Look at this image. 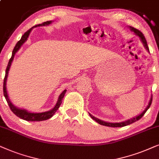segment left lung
<instances>
[{
    "label": "left lung",
    "mask_w": 159,
    "mask_h": 159,
    "mask_svg": "<svg viewBox=\"0 0 159 159\" xmlns=\"http://www.w3.org/2000/svg\"><path fill=\"white\" fill-rule=\"evenodd\" d=\"M130 29L132 30V31H134V33H136L137 35H138L139 38H140L141 40H142V41H143V43L144 44V46H145V47L147 48V50L148 51V52H150V51H149V47H148V43H147V41H146L145 38V36H144V35L143 34V33H141V32L139 31V30L134 28V27H130ZM152 100H153V99H152V97H151V100H150V102H149L147 108H146L145 111H143V113H142L140 115L138 116H137V117H135V118H132V119L126 120V121H124V122H120V123H107V122L102 121V120H101L98 119V118L94 117V116L91 115V114H89V116H91V118H92L93 120H94L95 121H97V123H98V124H101V125L106 126H111V127H123V126H125L129 125V124H133V123H134V122L137 121V120H138L140 119V118L143 117L144 115H145V113H146V111H147L148 110L149 107H151V103H152Z\"/></svg>",
    "instance_id": "8db88e82"
}]
</instances>
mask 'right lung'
I'll list each match as a JSON object with an SVG mask.
<instances>
[{"label":"right lung","instance_id":"1","mask_svg":"<svg viewBox=\"0 0 159 159\" xmlns=\"http://www.w3.org/2000/svg\"><path fill=\"white\" fill-rule=\"evenodd\" d=\"M51 23H52V21H47V22H43L42 24L36 25L35 26H34V27L44 26V25H49V24H51ZM34 27H31V28L28 30H27V32H25V33H24V35H23L22 38H21V39L17 42V43H16V46H14L13 52H12L11 57L10 58L9 61H8L7 67H6V75H5V77H4V80H3V94H4V97H5L6 99V101H7V103H8V106H9V107H10L11 111L13 112V113L15 114L16 116H18L19 118H22V119H23V120H28V121H41V120H45L48 119V118L52 117L53 115H54V114L56 113V111H57L59 107H60V105L62 104L63 97H64L65 92H66V89L63 91L62 94L60 95V97H59V99L57 101V105H55V107L52 110H51V111H47V112H44V113H29V112L26 111L25 110L16 108V107H14V105H12V103L11 102L10 99L8 97L7 92H6V79H7L8 73V70H9V68H10L12 60H13V59H14V54H15V53L17 52L19 49H20L21 46H22V44L25 43V41H26V40L27 39V38H28V36H29L31 30L33 29Z\"/></svg>","mask_w":159,"mask_h":159}]
</instances>
